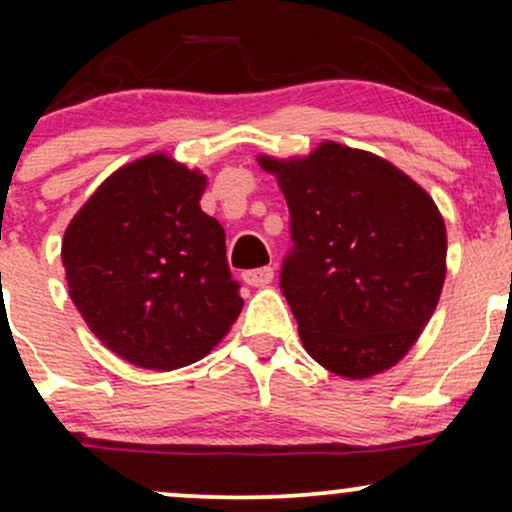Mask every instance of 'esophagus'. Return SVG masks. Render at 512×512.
<instances>
[{
  "instance_id": "1",
  "label": "esophagus",
  "mask_w": 512,
  "mask_h": 512,
  "mask_svg": "<svg viewBox=\"0 0 512 512\" xmlns=\"http://www.w3.org/2000/svg\"><path fill=\"white\" fill-rule=\"evenodd\" d=\"M243 279H245V284H250V286H267V284H272L274 269L272 267L250 269V272L243 274Z\"/></svg>"
}]
</instances>
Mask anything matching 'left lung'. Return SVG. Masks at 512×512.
Listing matches in <instances>:
<instances>
[{
	"instance_id": "8db88e82",
	"label": "left lung",
	"mask_w": 512,
	"mask_h": 512,
	"mask_svg": "<svg viewBox=\"0 0 512 512\" xmlns=\"http://www.w3.org/2000/svg\"><path fill=\"white\" fill-rule=\"evenodd\" d=\"M260 166L289 204L279 286L305 351L344 378L395 366L443 291L448 238L433 199L392 163L334 142Z\"/></svg>"
}]
</instances>
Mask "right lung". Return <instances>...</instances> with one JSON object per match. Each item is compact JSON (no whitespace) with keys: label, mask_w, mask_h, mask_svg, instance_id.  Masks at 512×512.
<instances>
[{"label":"right lung","mask_w":512,"mask_h":512,"mask_svg":"<svg viewBox=\"0 0 512 512\" xmlns=\"http://www.w3.org/2000/svg\"><path fill=\"white\" fill-rule=\"evenodd\" d=\"M204 185V175L168 156L139 158L110 175L64 233L69 296L132 366H190L243 308L226 233L199 209Z\"/></svg>","instance_id":"obj_1"}]
</instances>
